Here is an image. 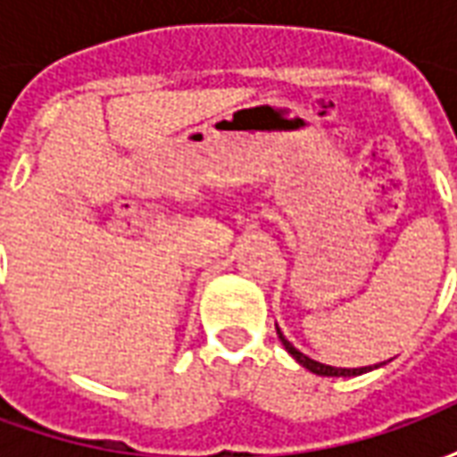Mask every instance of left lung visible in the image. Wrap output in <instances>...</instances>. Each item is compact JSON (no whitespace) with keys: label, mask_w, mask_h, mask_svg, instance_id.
Segmentation results:
<instances>
[{"label":"left lung","mask_w":457,"mask_h":457,"mask_svg":"<svg viewBox=\"0 0 457 457\" xmlns=\"http://www.w3.org/2000/svg\"><path fill=\"white\" fill-rule=\"evenodd\" d=\"M278 340L284 343V347H287V353L296 360L298 364H303L306 370H311L313 374H320V377H357V374L362 372H370V370H374V367H379V364H374V367H360V370H343V367H330V364H323V362H316V360H311V357H306L303 353H298L294 345L288 343L287 337H284V333L278 330Z\"/></svg>","instance_id":"left-lung-1"}]
</instances>
